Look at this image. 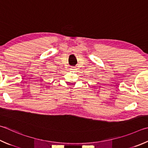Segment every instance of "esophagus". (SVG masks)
Instances as JSON below:
<instances>
[{
  "instance_id": "obj_1",
  "label": "esophagus",
  "mask_w": 148,
  "mask_h": 148,
  "mask_svg": "<svg viewBox=\"0 0 148 148\" xmlns=\"http://www.w3.org/2000/svg\"><path fill=\"white\" fill-rule=\"evenodd\" d=\"M71 70H74V68H72V69H71Z\"/></svg>"
}]
</instances>
